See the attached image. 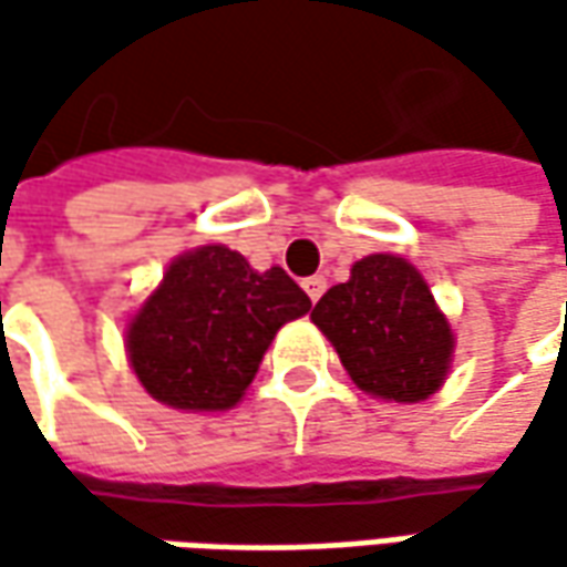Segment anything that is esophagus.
Masks as SVG:
<instances>
[{
    "label": "esophagus",
    "mask_w": 567,
    "mask_h": 567,
    "mask_svg": "<svg viewBox=\"0 0 567 567\" xmlns=\"http://www.w3.org/2000/svg\"><path fill=\"white\" fill-rule=\"evenodd\" d=\"M302 287H306V293H309V299H312V302H318V299H321V293L328 290V277H324V274H316V277H306V280H302Z\"/></svg>",
    "instance_id": "esophagus-1"
}]
</instances>
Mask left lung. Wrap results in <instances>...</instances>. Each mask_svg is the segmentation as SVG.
<instances>
[{
	"label": "left lung",
	"instance_id": "obj_1",
	"mask_svg": "<svg viewBox=\"0 0 567 567\" xmlns=\"http://www.w3.org/2000/svg\"><path fill=\"white\" fill-rule=\"evenodd\" d=\"M312 321L365 394L416 403L445 381L454 334L420 271L398 255L357 261L347 284L318 299Z\"/></svg>",
	"mask_w": 567,
	"mask_h": 567
}]
</instances>
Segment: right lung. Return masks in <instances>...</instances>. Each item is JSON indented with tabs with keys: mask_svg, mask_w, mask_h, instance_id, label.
<instances>
[{
	"mask_svg": "<svg viewBox=\"0 0 567 567\" xmlns=\"http://www.w3.org/2000/svg\"><path fill=\"white\" fill-rule=\"evenodd\" d=\"M312 299L284 268L251 271L239 251L176 258L128 328V360L151 398L176 410H227L249 388L280 324Z\"/></svg>",
	"mask_w": 567,
	"mask_h": 567,
	"instance_id": "1",
	"label": "right lung"
}]
</instances>
